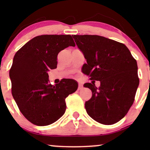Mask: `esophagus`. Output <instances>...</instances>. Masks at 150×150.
Listing matches in <instances>:
<instances>
[{
    "mask_svg": "<svg viewBox=\"0 0 150 150\" xmlns=\"http://www.w3.org/2000/svg\"><path fill=\"white\" fill-rule=\"evenodd\" d=\"M83 84H82V83H79V90L82 89H83Z\"/></svg>",
    "mask_w": 150,
    "mask_h": 150,
    "instance_id": "esophagus-1",
    "label": "esophagus"
}]
</instances>
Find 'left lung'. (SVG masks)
<instances>
[{
	"mask_svg": "<svg viewBox=\"0 0 150 150\" xmlns=\"http://www.w3.org/2000/svg\"><path fill=\"white\" fill-rule=\"evenodd\" d=\"M87 63L82 67L92 83H85L92 97L85 102L87 114L100 124L118 122L128 112L139 84L137 61L124 44L99 35H72ZM95 80L100 82L96 88Z\"/></svg>",
	"mask_w": 150,
	"mask_h": 150,
	"instance_id": "obj_1",
	"label": "left lung"
}]
</instances>
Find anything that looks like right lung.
<instances>
[{
    "label": "right lung",
    "mask_w": 150,
    "mask_h": 150,
    "mask_svg": "<svg viewBox=\"0 0 150 150\" xmlns=\"http://www.w3.org/2000/svg\"><path fill=\"white\" fill-rule=\"evenodd\" d=\"M69 46H75L69 35H43L28 41L13 57L9 70L12 96L32 124L44 126L58 120L65 112V98L78 89L73 79L49 83L48 71L57 68L59 52Z\"/></svg>",
    "instance_id": "add662e5"
}]
</instances>
